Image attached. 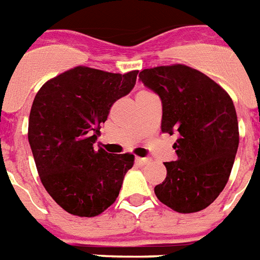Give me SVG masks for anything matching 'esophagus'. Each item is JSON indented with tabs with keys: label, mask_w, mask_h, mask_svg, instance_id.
Returning <instances> with one entry per match:
<instances>
[{
	"label": "esophagus",
	"mask_w": 260,
	"mask_h": 260,
	"mask_svg": "<svg viewBox=\"0 0 260 260\" xmlns=\"http://www.w3.org/2000/svg\"><path fill=\"white\" fill-rule=\"evenodd\" d=\"M135 162L138 165H141V166H145V165H147L150 162V158H139V156H137V158H135Z\"/></svg>",
	"instance_id": "34e87169"
}]
</instances>
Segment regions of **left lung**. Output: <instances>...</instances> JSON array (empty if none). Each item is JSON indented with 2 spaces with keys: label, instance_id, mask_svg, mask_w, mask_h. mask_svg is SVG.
<instances>
[{
  "label": "left lung",
  "instance_id": "1",
  "mask_svg": "<svg viewBox=\"0 0 260 260\" xmlns=\"http://www.w3.org/2000/svg\"><path fill=\"white\" fill-rule=\"evenodd\" d=\"M139 81L162 101V133H178L177 160L165 162L166 179L154 192L174 211L188 214L211 205L226 186L239 145L231 96L211 78L186 65L156 66Z\"/></svg>",
  "mask_w": 260,
  "mask_h": 260
}]
</instances>
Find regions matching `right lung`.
Returning <instances> with one entry per match:
<instances>
[{"mask_svg": "<svg viewBox=\"0 0 260 260\" xmlns=\"http://www.w3.org/2000/svg\"><path fill=\"white\" fill-rule=\"evenodd\" d=\"M137 74L77 66L49 79L34 98L27 130L34 162L46 191L69 214L90 218L104 212L134 165L133 154H109L93 145Z\"/></svg>", "mask_w": 260, "mask_h": 260, "instance_id": "add662e5", "label": "right lung"}]
</instances>
